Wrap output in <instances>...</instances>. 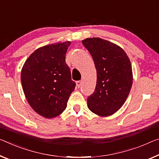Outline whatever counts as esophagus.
<instances>
[{"label":"esophagus","mask_w":159,"mask_h":159,"mask_svg":"<svg viewBox=\"0 0 159 159\" xmlns=\"http://www.w3.org/2000/svg\"><path fill=\"white\" fill-rule=\"evenodd\" d=\"M81 84H82V82L81 81H77L76 82V85L77 88H80V86H81Z\"/></svg>","instance_id":"esophagus-1"}]
</instances>
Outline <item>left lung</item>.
Wrapping results in <instances>:
<instances>
[{"label": "left lung", "mask_w": 159, "mask_h": 159, "mask_svg": "<svg viewBox=\"0 0 159 159\" xmlns=\"http://www.w3.org/2000/svg\"><path fill=\"white\" fill-rule=\"evenodd\" d=\"M93 58L97 70L94 93L87 98V107L99 116L112 115L123 106L133 83L130 60L119 45L99 38L82 41Z\"/></svg>", "instance_id": "obj_1"}]
</instances>
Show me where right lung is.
Segmentation results:
<instances>
[{
  "label": "right lung",
  "mask_w": 159,
  "mask_h": 159,
  "mask_svg": "<svg viewBox=\"0 0 159 159\" xmlns=\"http://www.w3.org/2000/svg\"><path fill=\"white\" fill-rule=\"evenodd\" d=\"M70 44L66 41L39 48L22 67V87L28 104L45 118H55L62 114L75 89V82L65 62Z\"/></svg>",
  "instance_id": "1"
}]
</instances>
